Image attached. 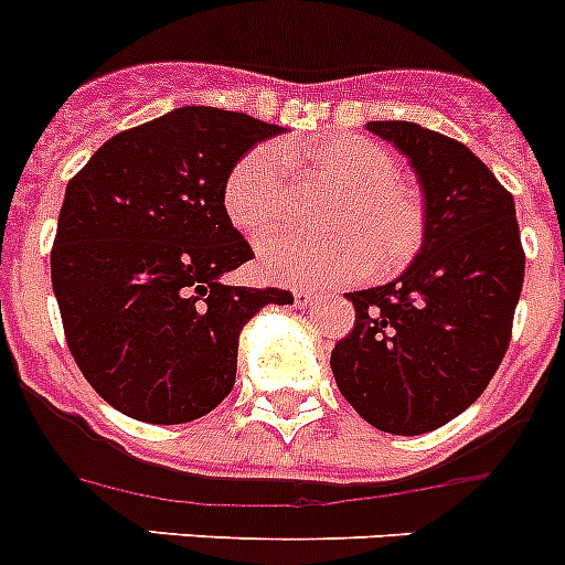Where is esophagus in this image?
<instances>
[{"instance_id":"1","label":"esophagus","mask_w":565,"mask_h":565,"mask_svg":"<svg viewBox=\"0 0 565 565\" xmlns=\"http://www.w3.org/2000/svg\"><path fill=\"white\" fill-rule=\"evenodd\" d=\"M317 299V294L311 288H294V306L297 308H308Z\"/></svg>"}]
</instances>
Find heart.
Instances as JSON below:
<instances>
[{
	"label": "heart",
	"instance_id": "1",
	"mask_svg": "<svg viewBox=\"0 0 565 565\" xmlns=\"http://www.w3.org/2000/svg\"><path fill=\"white\" fill-rule=\"evenodd\" d=\"M297 172L344 189L328 217L331 237L274 234L259 243V266L288 286L348 282L367 268L393 274L422 248L424 217L416 194L398 183L393 154L367 138L339 135L319 143H288ZM223 212L234 228L257 234L274 226L291 206V178L277 147L248 149L223 181Z\"/></svg>",
	"mask_w": 565,
	"mask_h": 565
}]
</instances>
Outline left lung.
I'll return each mask as SVG.
<instances>
[{"label": "left lung", "instance_id": "left-lung-1", "mask_svg": "<svg viewBox=\"0 0 565 565\" xmlns=\"http://www.w3.org/2000/svg\"><path fill=\"white\" fill-rule=\"evenodd\" d=\"M407 154L424 192V239L387 286L344 294L353 331L331 371L376 430L422 436L487 391L512 339L526 254L515 201L461 141L413 121H371Z\"/></svg>", "mask_w": 565, "mask_h": 565}]
</instances>
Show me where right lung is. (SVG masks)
<instances>
[{
	"label": "right lung",
	"instance_id": "right-lung-1",
	"mask_svg": "<svg viewBox=\"0 0 565 565\" xmlns=\"http://www.w3.org/2000/svg\"><path fill=\"white\" fill-rule=\"evenodd\" d=\"M277 124L178 107L109 138L67 183L50 252L67 348L124 416L183 424L232 393L237 342L282 288L226 286L254 257L223 212L228 169Z\"/></svg>",
	"mask_w": 565,
	"mask_h": 565
}]
</instances>
